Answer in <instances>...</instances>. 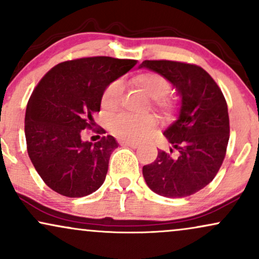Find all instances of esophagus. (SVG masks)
<instances>
[{"label": "esophagus", "mask_w": 259, "mask_h": 259, "mask_svg": "<svg viewBox=\"0 0 259 259\" xmlns=\"http://www.w3.org/2000/svg\"><path fill=\"white\" fill-rule=\"evenodd\" d=\"M120 145H124V146H129V147H133V148H138L139 145L136 142H133V141H125V140H121Z\"/></svg>", "instance_id": "obj_1"}]
</instances>
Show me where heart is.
<instances>
[{"label": "heart", "instance_id": "obj_1", "mask_svg": "<svg viewBox=\"0 0 259 259\" xmlns=\"http://www.w3.org/2000/svg\"><path fill=\"white\" fill-rule=\"evenodd\" d=\"M134 83L146 95L153 99V105L157 108L167 110L172 106V100L166 95L170 90V82L161 74L155 72L141 73L134 78ZM123 93L124 85L121 80H114L108 84L102 94V107L107 110L116 108L120 104ZM154 126L155 118L153 116L138 117L130 113H120L110 121L112 133L127 141H139L147 136Z\"/></svg>", "mask_w": 259, "mask_h": 259}]
</instances>
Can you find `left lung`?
<instances>
[{
    "label": "left lung",
    "instance_id": "left-lung-1",
    "mask_svg": "<svg viewBox=\"0 0 259 259\" xmlns=\"http://www.w3.org/2000/svg\"><path fill=\"white\" fill-rule=\"evenodd\" d=\"M140 68L164 76L180 96L175 120L164 130L170 152L159 149L142 167L149 188L166 198H185L206 187L219 172L229 141L226 99L212 77L197 65L145 60ZM174 149L179 153L170 154Z\"/></svg>",
    "mask_w": 259,
    "mask_h": 259
}]
</instances>
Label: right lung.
Listing matches in <instances>:
<instances>
[{
	"label": "right lung",
	"instance_id": "add662e5",
	"mask_svg": "<svg viewBox=\"0 0 259 259\" xmlns=\"http://www.w3.org/2000/svg\"><path fill=\"white\" fill-rule=\"evenodd\" d=\"M138 64L110 57L61 62L40 79L27 102V153L40 179L53 191L82 198L98 191L108 170L113 136L92 143L82 130L94 125L106 87Z\"/></svg>",
	"mask_w": 259,
	"mask_h": 259
}]
</instances>
